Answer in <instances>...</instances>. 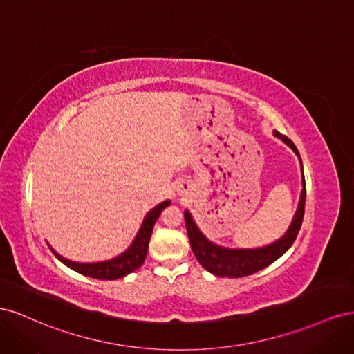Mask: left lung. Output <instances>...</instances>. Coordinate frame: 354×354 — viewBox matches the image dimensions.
Listing matches in <instances>:
<instances>
[{
    "label": "left lung",
    "mask_w": 354,
    "mask_h": 354,
    "mask_svg": "<svg viewBox=\"0 0 354 354\" xmlns=\"http://www.w3.org/2000/svg\"><path fill=\"white\" fill-rule=\"evenodd\" d=\"M273 134L276 137H279L282 142H285L289 147H291L295 152V155L299 158L298 149L295 147L291 138H288L279 131H273ZM304 205H306V180L303 176L301 199H299V205L291 226H289L285 236H282L279 241H276L274 243L267 245L264 248H259V250H226V248H221V246L214 245L199 232L194 218H192L190 214L186 211L185 221H186V229H187L192 251H194L195 257L203 269H207L209 273L216 276L243 277V276H250L252 273L260 272L266 269L267 266L274 263L279 257H282L289 250V246L294 243L304 218Z\"/></svg>",
    "instance_id": "8db88e82"
}]
</instances>
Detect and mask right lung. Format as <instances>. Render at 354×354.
I'll return each instance as SVG.
<instances>
[{
    "mask_svg": "<svg viewBox=\"0 0 354 354\" xmlns=\"http://www.w3.org/2000/svg\"><path fill=\"white\" fill-rule=\"evenodd\" d=\"M168 205H169V201H164L162 203H159V205H156L151 212H149L142 224L140 230L137 233L133 245L124 254L116 257L113 260L93 263V264H82V263H73L63 259V257H60L56 252L55 255L63 264L68 266L69 269L78 272L84 276L93 277V279H102V281L121 279V277L137 270L138 267L145 263L147 248H149V241H151V234L155 226V221L158 220L160 211Z\"/></svg>",
    "mask_w": 354,
    "mask_h": 354,
    "instance_id": "1",
    "label": "right lung"
}]
</instances>
